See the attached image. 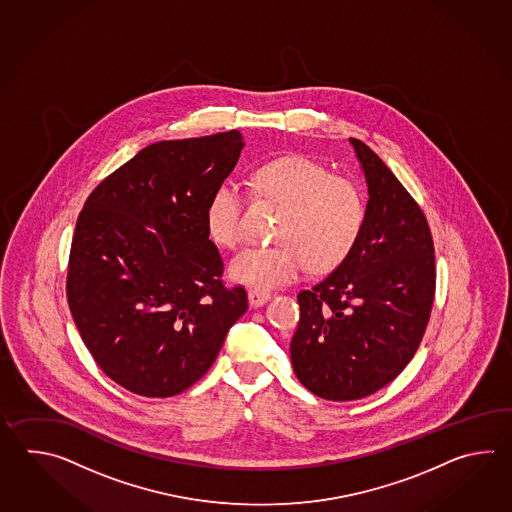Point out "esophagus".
<instances>
[{
	"label": "esophagus",
	"instance_id": "obj_1",
	"mask_svg": "<svg viewBox=\"0 0 512 512\" xmlns=\"http://www.w3.org/2000/svg\"><path fill=\"white\" fill-rule=\"evenodd\" d=\"M269 300H271V293H267V291H260V289L249 291V304L252 307H260V305L267 304Z\"/></svg>",
	"mask_w": 512,
	"mask_h": 512
}]
</instances>
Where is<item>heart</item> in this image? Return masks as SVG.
Masks as SVG:
<instances>
[{
  "mask_svg": "<svg viewBox=\"0 0 512 512\" xmlns=\"http://www.w3.org/2000/svg\"><path fill=\"white\" fill-rule=\"evenodd\" d=\"M258 196L282 205L276 245L249 247L230 261V278L254 289L291 283L305 271L337 269L359 241L366 223L360 186L307 155H287L261 164L252 175ZM243 192L223 181L208 197L205 225L210 240L234 249L241 241Z\"/></svg>",
  "mask_w": 512,
  "mask_h": 512,
  "instance_id": "obj_1",
  "label": "heart"
}]
</instances>
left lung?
I'll return each instance as SVG.
<instances>
[{"label":"left lung","instance_id":"1","mask_svg":"<svg viewBox=\"0 0 512 512\" xmlns=\"http://www.w3.org/2000/svg\"><path fill=\"white\" fill-rule=\"evenodd\" d=\"M349 142L368 185L366 223L346 261L298 294L291 340L298 381L327 401H355L390 384L414 359L435 293L423 210L370 146Z\"/></svg>","mask_w":512,"mask_h":512}]
</instances>
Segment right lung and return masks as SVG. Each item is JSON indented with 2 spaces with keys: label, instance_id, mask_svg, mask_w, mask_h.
I'll return each instance as SVG.
<instances>
[{
  "label": "right lung",
  "instance_id": "obj_1",
  "mask_svg": "<svg viewBox=\"0 0 512 512\" xmlns=\"http://www.w3.org/2000/svg\"><path fill=\"white\" fill-rule=\"evenodd\" d=\"M238 130L146 146L89 194L67 302L89 353L122 388L172 397L214 364L247 293L223 285L208 197L240 159Z\"/></svg>",
  "mask_w": 512,
  "mask_h": 512
}]
</instances>
